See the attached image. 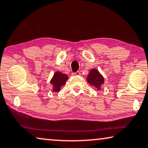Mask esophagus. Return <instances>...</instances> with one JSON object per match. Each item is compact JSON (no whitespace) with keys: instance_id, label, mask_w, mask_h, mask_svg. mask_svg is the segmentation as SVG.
Masks as SVG:
<instances>
[{"instance_id":"obj_1","label":"esophagus","mask_w":148,"mask_h":148,"mask_svg":"<svg viewBox=\"0 0 148 148\" xmlns=\"http://www.w3.org/2000/svg\"><path fill=\"white\" fill-rule=\"evenodd\" d=\"M72 75L73 76H79L81 75V73L77 71V72H75V73H73Z\"/></svg>"}]
</instances>
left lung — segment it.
<instances>
[{
    "label": "left lung",
    "instance_id": "obj_1",
    "mask_svg": "<svg viewBox=\"0 0 148 148\" xmlns=\"http://www.w3.org/2000/svg\"><path fill=\"white\" fill-rule=\"evenodd\" d=\"M87 81L89 85L99 90L101 89V85L105 83V79L99 71L96 69H92L90 70L88 76L87 77Z\"/></svg>",
    "mask_w": 148,
    "mask_h": 148
}]
</instances>
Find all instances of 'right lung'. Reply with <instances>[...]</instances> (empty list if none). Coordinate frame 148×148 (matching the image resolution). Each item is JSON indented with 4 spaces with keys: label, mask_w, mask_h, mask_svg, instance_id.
<instances>
[{
    "label": "right lung",
    "mask_w": 148,
    "mask_h": 148,
    "mask_svg": "<svg viewBox=\"0 0 148 148\" xmlns=\"http://www.w3.org/2000/svg\"><path fill=\"white\" fill-rule=\"evenodd\" d=\"M67 75L62 73L60 71H56L51 79L50 83L53 86V91L54 92H59L61 87L66 83L68 79Z\"/></svg>",
    "instance_id": "1"
}]
</instances>
